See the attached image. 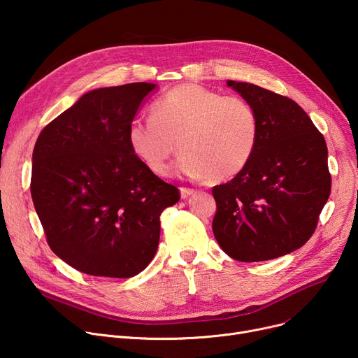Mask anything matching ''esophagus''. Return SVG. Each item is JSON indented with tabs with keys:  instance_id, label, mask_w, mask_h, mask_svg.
I'll list each match as a JSON object with an SVG mask.
<instances>
[{
	"instance_id": "1",
	"label": "esophagus",
	"mask_w": 358,
	"mask_h": 358,
	"mask_svg": "<svg viewBox=\"0 0 358 358\" xmlns=\"http://www.w3.org/2000/svg\"><path fill=\"white\" fill-rule=\"evenodd\" d=\"M197 192L194 190V189H189V187H181L180 189V194H181V199H187V197H190V196H193V194H196Z\"/></svg>"
}]
</instances>
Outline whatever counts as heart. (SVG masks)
I'll return each mask as SVG.
<instances>
[{"label":"heart","instance_id":"b5f03b06","mask_svg":"<svg viewBox=\"0 0 358 358\" xmlns=\"http://www.w3.org/2000/svg\"><path fill=\"white\" fill-rule=\"evenodd\" d=\"M126 138L131 154L157 176L166 173L177 142L181 154L174 171L224 181L238 176L252 158L259 119L247 100L185 83L152 104L150 119L131 120Z\"/></svg>","mask_w":358,"mask_h":358}]
</instances>
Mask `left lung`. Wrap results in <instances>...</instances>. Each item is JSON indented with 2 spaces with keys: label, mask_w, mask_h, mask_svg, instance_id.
<instances>
[{
  "label": "left lung",
  "mask_w": 358,
  "mask_h": 358,
  "mask_svg": "<svg viewBox=\"0 0 358 358\" xmlns=\"http://www.w3.org/2000/svg\"><path fill=\"white\" fill-rule=\"evenodd\" d=\"M228 87L257 110L259 139L248 165L213 187V234L242 262L283 257L309 241L329 197L327 143L292 99L250 83Z\"/></svg>",
  "instance_id": "8db88e82"
}]
</instances>
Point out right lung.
<instances>
[{"instance_id":"1","label":"right lung","mask_w":358,"mask_h":358,"mask_svg":"<svg viewBox=\"0 0 358 358\" xmlns=\"http://www.w3.org/2000/svg\"><path fill=\"white\" fill-rule=\"evenodd\" d=\"M155 84L85 92L33 149L30 192L50 250L81 273L127 278L152 261L176 185L134 155L126 131Z\"/></svg>"}]
</instances>
